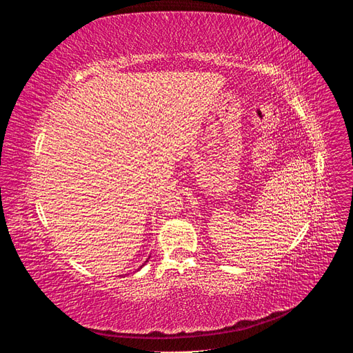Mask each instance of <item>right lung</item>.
Returning a JSON list of instances; mask_svg holds the SVG:
<instances>
[{
	"label": "right lung",
	"instance_id": "obj_1",
	"mask_svg": "<svg viewBox=\"0 0 353 353\" xmlns=\"http://www.w3.org/2000/svg\"><path fill=\"white\" fill-rule=\"evenodd\" d=\"M145 262H147V261H145ZM141 266H143V265H141ZM141 266H140V268H141Z\"/></svg>",
	"mask_w": 353,
	"mask_h": 353
}]
</instances>
